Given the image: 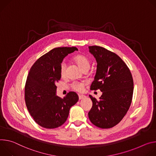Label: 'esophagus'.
Masks as SVG:
<instances>
[{"mask_svg":"<svg viewBox=\"0 0 156 156\" xmlns=\"http://www.w3.org/2000/svg\"><path fill=\"white\" fill-rule=\"evenodd\" d=\"M86 97L85 96V95H79V100H82V99H83V98H85Z\"/></svg>","mask_w":156,"mask_h":156,"instance_id":"1","label":"esophagus"}]
</instances>
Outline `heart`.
<instances>
[{"instance_id": "1", "label": "heart", "mask_w": 156, "mask_h": 156, "mask_svg": "<svg viewBox=\"0 0 156 156\" xmlns=\"http://www.w3.org/2000/svg\"><path fill=\"white\" fill-rule=\"evenodd\" d=\"M74 61L79 66V67L82 69V70H85L86 69L90 68V61L87 57H86L84 55H79L76 56L74 58ZM66 62L63 61L60 67V73L62 76H64L66 75ZM87 84V81H82V82H74L71 84L72 88L79 92H82L84 90L85 86Z\"/></svg>"}]
</instances>
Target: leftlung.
<instances>
[{
	"mask_svg": "<svg viewBox=\"0 0 156 156\" xmlns=\"http://www.w3.org/2000/svg\"><path fill=\"white\" fill-rule=\"evenodd\" d=\"M89 48L97 62L90 90L102 92L99 100L89 95L93 105L89 118L98 128H111L122 121L129 108L134 89L133 77L127 65L116 54L98 46Z\"/></svg>",
	"mask_w": 156,
	"mask_h": 156,
	"instance_id": "8db88e82",
	"label": "left lung"
}]
</instances>
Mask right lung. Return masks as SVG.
Returning <instances> with one entry per match:
<instances>
[{
    "label": "right lung",
    "mask_w": 156,
    "mask_h": 156,
    "mask_svg": "<svg viewBox=\"0 0 156 156\" xmlns=\"http://www.w3.org/2000/svg\"><path fill=\"white\" fill-rule=\"evenodd\" d=\"M78 49L60 47L41 56L30 69L25 87V100L29 113L37 124L53 129L63 125L69 110L79 100L77 94L69 92L61 98L56 95V83L61 77L60 67L63 59Z\"/></svg>",
    "instance_id": "add662e5"
}]
</instances>
